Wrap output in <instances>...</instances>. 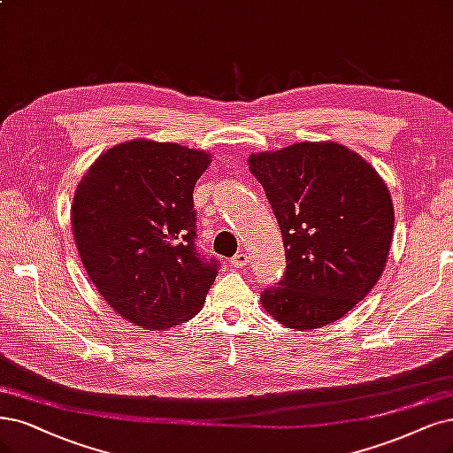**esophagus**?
<instances>
[{
    "label": "esophagus",
    "mask_w": 453,
    "mask_h": 453,
    "mask_svg": "<svg viewBox=\"0 0 453 453\" xmlns=\"http://www.w3.org/2000/svg\"><path fill=\"white\" fill-rule=\"evenodd\" d=\"M248 263H250V256L244 254V252H239L237 256H233V259H231V265L235 266V269H246Z\"/></svg>",
    "instance_id": "obj_1"
}]
</instances>
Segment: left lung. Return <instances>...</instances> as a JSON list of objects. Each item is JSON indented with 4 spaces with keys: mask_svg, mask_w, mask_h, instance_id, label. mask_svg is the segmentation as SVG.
Listing matches in <instances>:
<instances>
[{
    "mask_svg": "<svg viewBox=\"0 0 453 453\" xmlns=\"http://www.w3.org/2000/svg\"><path fill=\"white\" fill-rule=\"evenodd\" d=\"M286 246V274L261 293L278 323L321 328L379 281L394 237V205L372 164L336 142H303L248 158Z\"/></svg>",
    "mask_w": 453,
    "mask_h": 453,
    "instance_id": "8db88e82",
    "label": "left lung"
}]
</instances>
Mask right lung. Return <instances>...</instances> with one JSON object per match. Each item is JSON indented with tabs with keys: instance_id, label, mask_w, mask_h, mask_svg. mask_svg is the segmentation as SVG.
Returning <instances> with one entry per match:
<instances>
[{
	"instance_id": "add662e5",
	"label": "right lung",
	"mask_w": 453,
	"mask_h": 453,
	"mask_svg": "<svg viewBox=\"0 0 453 453\" xmlns=\"http://www.w3.org/2000/svg\"><path fill=\"white\" fill-rule=\"evenodd\" d=\"M205 150L132 140L100 155L78 182L71 222L96 291L147 330L177 326L203 308L216 259L194 246V187Z\"/></svg>"
}]
</instances>
